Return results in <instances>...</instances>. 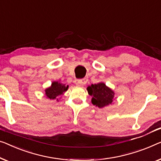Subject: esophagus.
Instances as JSON below:
<instances>
[{"instance_id": "34e87169", "label": "esophagus", "mask_w": 161, "mask_h": 161, "mask_svg": "<svg viewBox=\"0 0 161 161\" xmlns=\"http://www.w3.org/2000/svg\"><path fill=\"white\" fill-rule=\"evenodd\" d=\"M87 81V78H84L82 80H75V85L76 86H83L85 85Z\"/></svg>"}]
</instances>
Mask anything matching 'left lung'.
Wrapping results in <instances>:
<instances>
[{
    "label": "left lung",
    "mask_w": 161,
    "mask_h": 161,
    "mask_svg": "<svg viewBox=\"0 0 161 161\" xmlns=\"http://www.w3.org/2000/svg\"><path fill=\"white\" fill-rule=\"evenodd\" d=\"M88 94L92 96V103L100 108L113 103L114 100L115 93L114 90L104 82H99L95 85L88 86L87 88Z\"/></svg>",
    "instance_id": "1"
}]
</instances>
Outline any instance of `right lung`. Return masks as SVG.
I'll use <instances>...</instances> for the list:
<instances>
[{
  "label": "right lung",
  "instance_id": "obj_1",
  "mask_svg": "<svg viewBox=\"0 0 161 161\" xmlns=\"http://www.w3.org/2000/svg\"><path fill=\"white\" fill-rule=\"evenodd\" d=\"M68 88L69 85L66 86L65 84H63L61 81H53L51 85L45 90V95L50 100L56 99L57 101H58V97L63 95L64 92L68 90Z\"/></svg>",
  "mask_w": 161,
  "mask_h": 161
}]
</instances>
